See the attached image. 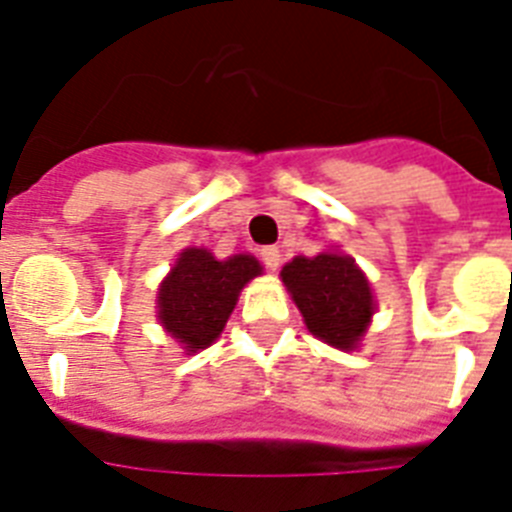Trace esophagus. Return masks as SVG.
Here are the masks:
<instances>
[{
	"instance_id": "obj_1",
	"label": "esophagus",
	"mask_w": 512,
	"mask_h": 512,
	"mask_svg": "<svg viewBox=\"0 0 512 512\" xmlns=\"http://www.w3.org/2000/svg\"><path fill=\"white\" fill-rule=\"evenodd\" d=\"M260 257H263V265L268 270H278V265H281V249L278 247H263Z\"/></svg>"
}]
</instances>
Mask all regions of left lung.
Listing matches in <instances>:
<instances>
[{"instance_id": "1", "label": "left lung", "mask_w": 512, "mask_h": 512, "mask_svg": "<svg viewBox=\"0 0 512 512\" xmlns=\"http://www.w3.org/2000/svg\"><path fill=\"white\" fill-rule=\"evenodd\" d=\"M283 286L315 338L341 351H354L375 315V296L354 257L320 252L294 257L281 270Z\"/></svg>"}]
</instances>
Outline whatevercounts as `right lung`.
I'll use <instances>...</instances> for the list:
<instances>
[{
  "instance_id": "add662e5",
  "label": "right lung",
  "mask_w": 512,
  "mask_h": 512,
  "mask_svg": "<svg viewBox=\"0 0 512 512\" xmlns=\"http://www.w3.org/2000/svg\"><path fill=\"white\" fill-rule=\"evenodd\" d=\"M260 273L263 265L252 255L216 260L208 249L187 247L158 289L163 330L190 354L208 349L223 333L244 286Z\"/></svg>"
}]
</instances>
